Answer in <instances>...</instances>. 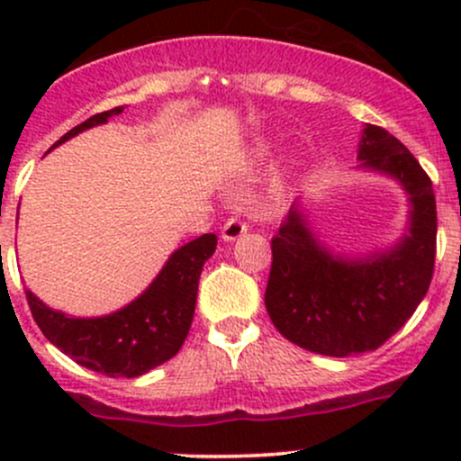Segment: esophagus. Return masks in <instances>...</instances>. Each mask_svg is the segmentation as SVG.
Listing matches in <instances>:
<instances>
[{
  "label": "esophagus",
  "instance_id": "34e87169",
  "mask_svg": "<svg viewBox=\"0 0 461 461\" xmlns=\"http://www.w3.org/2000/svg\"><path fill=\"white\" fill-rule=\"evenodd\" d=\"M248 231V222H243L240 218H227V222L222 225L221 234L222 240H236Z\"/></svg>",
  "mask_w": 461,
  "mask_h": 461
}]
</instances>
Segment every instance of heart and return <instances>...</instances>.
<instances>
[{
	"instance_id": "1",
	"label": "heart",
	"mask_w": 461,
	"mask_h": 461,
	"mask_svg": "<svg viewBox=\"0 0 461 461\" xmlns=\"http://www.w3.org/2000/svg\"><path fill=\"white\" fill-rule=\"evenodd\" d=\"M263 156H267V151H260V153H258V158H263Z\"/></svg>"
}]
</instances>
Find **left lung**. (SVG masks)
Here are the masks:
<instances>
[{"mask_svg": "<svg viewBox=\"0 0 461 461\" xmlns=\"http://www.w3.org/2000/svg\"><path fill=\"white\" fill-rule=\"evenodd\" d=\"M357 160L359 169L397 180L411 203L406 231L393 248L357 257L332 252L299 203L272 239L269 319L287 341L325 357L384 346L421 303L435 267V192L415 156L385 129L366 124Z\"/></svg>", "mask_w": 461, "mask_h": 461, "instance_id": "left-lung-1", "label": "left lung"}]
</instances>
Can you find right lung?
<instances>
[{"mask_svg":"<svg viewBox=\"0 0 461 461\" xmlns=\"http://www.w3.org/2000/svg\"><path fill=\"white\" fill-rule=\"evenodd\" d=\"M124 106L97 113L64 133L53 147L120 115ZM216 234H203L176 249L138 299L104 317H68L26 290L32 319L55 348L76 364L106 376H140L183 348L196 310L198 278L216 252Z\"/></svg>","mask_w":461,"mask_h":461,"instance_id":"1","label":"right lung"}]
</instances>
